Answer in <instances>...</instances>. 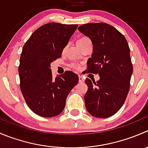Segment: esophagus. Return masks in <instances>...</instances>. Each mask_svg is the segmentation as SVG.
I'll return each instance as SVG.
<instances>
[{"label":"esophagus","instance_id":"esophagus-1","mask_svg":"<svg viewBox=\"0 0 148 148\" xmlns=\"http://www.w3.org/2000/svg\"><path fill=\"white\" fill-rule=\"evenodd\" d=\"M84 78H83L82 76H79V82L81 83H82V82H84Z\"/></svg>","mask_w":148,"mask_h":148}]
</instances>
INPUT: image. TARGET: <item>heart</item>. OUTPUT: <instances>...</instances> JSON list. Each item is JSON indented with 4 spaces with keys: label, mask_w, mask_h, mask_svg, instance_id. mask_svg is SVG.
Segmentation results:
<instances>
[{
    "label": "heart",
    "mask_w": 148,
    "mask_h": 148,
    "mask_svg": "<svg viewBox=\"0 0 148 148\" xmlns=\"http://www.w3.org/2000/svg\"><path fill=\"white\" fill-rule=\"evenodd\" d=\"M87 39H88V38H81V39L77 41V42H80V41H83V40H87ZM72 66H74V67H75V68H77V67L78 66H77V64H74Z\"/></svg>",
    "instance_id": "1"
}]
</instances>
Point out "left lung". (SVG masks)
I'll use <instances>...</instances> for the list:
<instances>
[{
	"instance_id": "obj_1",
	"label": "left lung",
	"mask_w": 148,
	"mask_h": 148,
	"mask_svg": "<svg viewBox=\"0 0 148 148\" xmlns=\"http://www.w3.org/2000/svg\"><path fill=\"white\" fill-rule=\"evenodd\" d=\"M78 29L92 43L87 71L100 77L97 82L86 79V109L93 116L108 118L122 107L130 90L133 66L128 42L120 32L106 23L85 24Z\"/></svg>"
}]
</instances>
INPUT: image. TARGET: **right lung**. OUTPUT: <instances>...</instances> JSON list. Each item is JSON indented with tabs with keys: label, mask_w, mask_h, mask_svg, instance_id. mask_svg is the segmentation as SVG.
Instances as JSON below:
<instances>
[{
	"label": "right lung",
	"mask_w": 148,
	"mask_h": 148,
	"mask_svg": "<svg viewBox=\"0 0 148 148\" xmlns=\"http://www.w3.org/2000/svg\"><path fill=\"white\" fill-rule=\"evenodd\" d=\"M77 24L48 23L36 29L23 47L18 75L20 88L28 107L42 117H53L64 110L66 97L79 77L71 71L54 78L51 64L63 49Z\"/></svg>",
	"instance_id": "obj_1"
}]
</instances>
